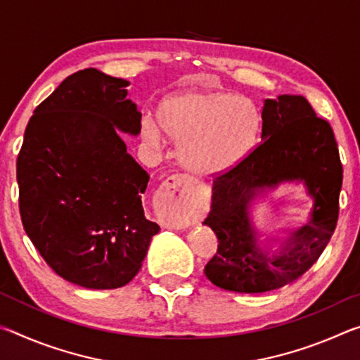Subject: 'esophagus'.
<instances>
[{
    "mask_svg": "<svg viewBox=\"0 0 360 360\" xmlns=\"http://www.w3.org/2000/svg\"><path fill=\"white\" fill-rule=\"evenodd\" d=\"M188 174H173L157 191L155 202L174 225H184L188 219Z\"/></svg>",
    "mask_w": 360,
    "mask_h": 360,
    "instance_id": "esophagus-1",
    "label": "esophagus"
}]
</instances>
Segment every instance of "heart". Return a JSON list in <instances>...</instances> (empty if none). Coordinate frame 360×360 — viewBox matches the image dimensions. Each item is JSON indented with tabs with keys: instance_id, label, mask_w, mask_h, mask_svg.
<instances>
[{
	"instance_id": "obj_1",
	"label": "heart",
	"mask_w": 360,
	"mask_h": 360,
	"mask_svg": "<svg viewBox=\"0 0 360 360\" xmlns=\"http://www.w3.org/2000/svg\"><path fill=\"white\" fill-rule=\"evenodd\" d=\"M155 115L158 129L182 143V162L202 174H221L245 160L260 129V115L251 101L214 90L169 96L158 105ZM143 135L155 143L157 127L146 122Z\"/></svg>"
}]
</instances>
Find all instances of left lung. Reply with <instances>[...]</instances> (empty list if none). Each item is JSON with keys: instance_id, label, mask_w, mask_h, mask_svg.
I'll list each match as a JSON object with an SVG mask.
<instances>
[{"instance_id": "1", "label": "left lung", "mask_w": 360, "mask_h": 360, "mask_svg": "<svg viewBox=\"0 0 360 360\" xmlns=\"http://www.w3.org/2000/svg\"><path fill=\"white\" fill-rule=\"evenodd\" d=\"M283 180H303L315 198L312 222L271 258L257 246L247 208L253 195ZM343 167L333 130L303 96L281 95L262 108V143L238 165L212 179L203 221L217 236L205 275L217 288L260 294L295 281L321 257L338 221Z\"/></svg>"}]
</instances>
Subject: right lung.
<instances>
[{"label": "right lung", "mask_w": 360, "mask_h": 360, "mask_svg": "<svg viewBox=\"0 0 360 360\" xmlns=\"http://www.w3.org/2000/svg\"><path fill=\"white\" fill-rule=\"evenodd\" d=\"M125 79L77 71L34 109L17 157L23 229L46 264L87 289H117L141 268L160 227L144 216L149 174L120 131L141 112Z\"/></svg>", "instance_id": "obj_1"}]
</instances>
